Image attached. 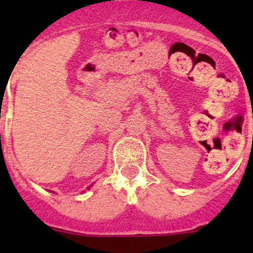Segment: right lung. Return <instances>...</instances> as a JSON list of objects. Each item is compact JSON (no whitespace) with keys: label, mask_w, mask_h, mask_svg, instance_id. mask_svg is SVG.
I'll return each instance as SVG.
<instances>
[{"label":"right lung","mask_w":253,"mask_h":253,"mask_svg":"<svg viewBox=\"0 0 253 253\" xmlns=\"http://www.w3.org/2000/svg\"><path fill=\"white\" fill-rule=\"evenodd\" d=\"M88 190H89V187H88Z\"/></svg>","instance_id":"add662e5"}]
</instances>
